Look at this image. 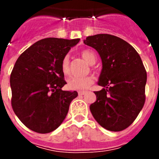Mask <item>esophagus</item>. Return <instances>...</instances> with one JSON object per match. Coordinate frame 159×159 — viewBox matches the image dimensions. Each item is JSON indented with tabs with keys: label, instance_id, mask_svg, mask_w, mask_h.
Returning <instances> with one entry per match:
<instances>
[{
	"label": "esophagus",
	"instance_id": "34e87169",
	"mask_svg": "<svg viewBox=\"0 0 159 159\" xmlns=\"http://www.w3.org/2000/svg\"><path fill=\"white\" fill-rule=\"evenodd\" d=\"M86 93H87L86 91H80V92H78L79 95H85Z\"/></svg>",
	"mask_w": 159,
	"mask_h": 159
}]
</instances>
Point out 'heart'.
<instances>
[{"instance_id": "1", "label": "heart", "mask_w": 159, "mask_h": 159, "mask_svg": "<svg viewBox=\"0 0 159 159\" xmlns=\"http://www.w3.org/2000/svg\"><path fill=\"white\" fill-rule=\"evenodd\" d=\"M81 57L89 64H94L96 60L95 55L92 50L85 49L80 52ZM61 70L64 75H68L70 73V60L68 56H65L61 61ZM94 83V78L92 76L86 77H71L67 80V88L70 90L82 91L88 89Z\"/></svg>"}]
</instances>
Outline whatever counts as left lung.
<instances>
[{"label": "left lung", "instance_id": "1", "mask_svg": "<svg viewBox=\"0 0 159 159\" xmlns=\"http://www.w3.org/2000/svg\"><path fill=\"white\" fill-rule=\"evenodd\" d=\"M84 43L99 52L102 69L90 110L101 127L121 131L132 124L146 100L147 71L135 49L121 38L109 34L88 36Z\"/></svg>", "mask_w": 159, "mask_h": 159}]
</instances>
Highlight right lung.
I'll return each instance as SVG.
<instances>
[{"label":"right lung","mask_w":159,"mask_h":159,"mask_svg":"<svg viewBox=\"0 0 159 159\" xmlns=\"http://www.w3.org/2000/svg\"><path fill=\"white\" fill-rule=\"evenodd\" d=\"M80 39L45 38L19 57L10 75L11 104L25 126L40 134L53 131L67 116L77 92L61 88L67 83L61 61Z\"/></svg>","instance_id":"right-lung-1"}]
</instances>
